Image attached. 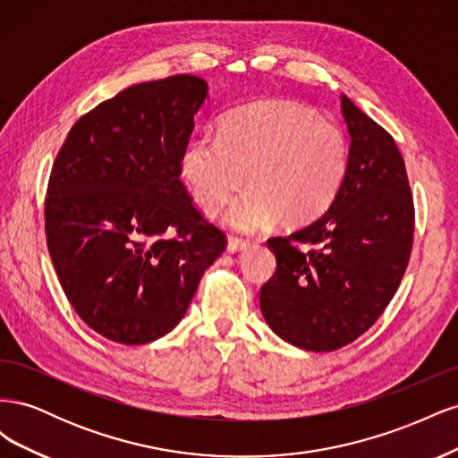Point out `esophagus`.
Listing matches in <instances>:
<instances>
[{
    "label": "esophagus",
    "instance_id": "1",
    "mask_svg": "<svg viewBox=\"0 0 458 458\" xmlns=\"http://www.w3.org/2000/svg\"><path fill=\"white\" fill-rule=\"evenodd\" d=\"M248 246H250V242H248V241H242V239H229V242H227V252H229V254L244 252Z\"/></svg>",
    "mask_w": 458,
    "mask_h": 458
}]
</instances>
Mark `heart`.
Instances as JSON below:
<instances>
[{
    "mask_svg": "<svg viewBox=\"0 0 458 458\" xmlns=\"http://www.w3.org/2000/svg\"><path fill=\"white\" fill-rule=\"evenodd\" d=\"M348 141L335 123L288 101H263L233 110L217 140L199 137L179 160L192 200L217 214L244 185L225 224L256 233L279 217L286 225L317 219L336 199L348 172Z\"/></svg>",
    "mask_w": 458,
    "mask_h": 458,
    "instance_id": "b5f03b06",
    "label": "heart"
}]
</instances>
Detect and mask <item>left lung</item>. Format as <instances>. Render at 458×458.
<instances>
[{
	"instance_id": "8db88e82",
	"label": "left lung",
	"mask_w": 458,
	"mask_h": 458,
	"mask_svg": "<svg viewBox=\"0 0 458 458\" xmlns=\"http://www.w3.org/2000/svg\"><path fill=\"white\" fill-rule=\"evenodd\" d=\"M352 137L348 172L328 210L267 246L276 258L259 308L276 336L335 352L367 332L392 301L412 248L414 206L394 137L340 97Z\"/></svg>"
}]
</instances>
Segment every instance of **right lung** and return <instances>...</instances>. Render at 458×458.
<instances>
[{
  "instance_id": "1",
  "label": "right lung",
  "mask_w": 458,
  "mask_h": 458,
  "mask_svg": "<svg viewBox=\"0 0 458 458\" xmlns=\"http://www.w3.org/2000/svg\"><path fill=\"white\" fill-rule=\"evenodd\" d=\"M206 97L189 74L131 86L81 116L55 158L49 256L81 321L113 342L168 335L225 250L179 179Z\"/></svg>"
}]
</instances>
